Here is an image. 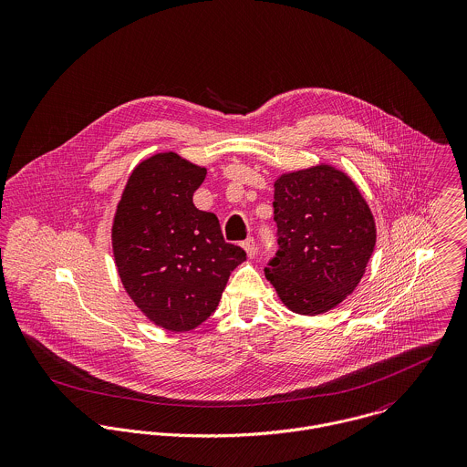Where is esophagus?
Wrapping results in <instances>:
<instances>
[{"mask_svg": "<svg viewBox=\"0 0 467 467\" xmlns=\"http://www.w3.org/2000/svg\"><path fill=\"white\" fill-rule=\"evenodd\" d=\"M241 246L244 248V252H246V255L250 257V259H254L255 257V252H257V248H255V241L250 237V239H246V241H243L241 243Z\"/></svg>", "mask_w": 467, "mask_h": 467, "instance_id": "esophagus-1", "label": "esophagus"}]
</instances>
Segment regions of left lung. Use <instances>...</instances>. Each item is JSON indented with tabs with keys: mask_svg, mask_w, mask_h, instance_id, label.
<instances>
[{
	"mask_svg": "<svg viewBox=\"0 0 467 467\" xmlns=\"http://www.w3.org/2000/svg\"><path fill=\"white\" fill-rule=\"evenodd\" d=\"M278 252L266 278L296 315L317 317L361 282L376 246V219L354 180L329 163L280 174L273 183Z\"/></svg>",
	"mask_w": 467,
	"mask_h": 467,
	"instance_id": "left-lung-1",
	"label": "left lung"
}]
</instances>
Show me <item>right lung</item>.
<instances>
[{
  "label": "right lung",
  "mask_w": 467,
  "mask_h": 467,
  "mask_svg": "<svg viewBox=\"0 0 467 467\" xmlns=\"http://www.w3.org/2000/svg\"><path fill=\"white\" fill-rule=\"evenodd\" d=\"M206 176L178 152L141 160L115 210L111 246L134 306L154 326L187 333L219 306L230 273L246 261L223 239L219 219L192 196Z\"/></svg>",
  "instance_id": "add662e5"
}]
</instances>
